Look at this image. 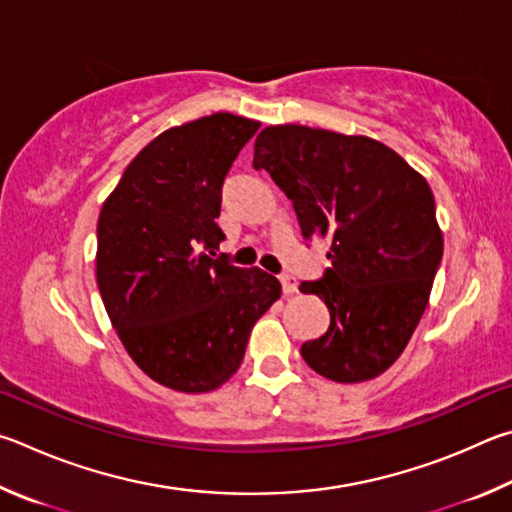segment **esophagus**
I'll use <instances>...</instances> for the list:
<instances>
[{"mask_svg": "<svg viewBox=\"0 0 512 512\" xmlns=\"http://www.w3.org/2000/svg\"><path fill=\"white\" fill-rule=\"evenodd\" d=\"M279 281H281V288H283V292L285 294H294L299 290V283H297V279H294V276H290V274H283V276H279Z\"/></svg>", "mask_w": 512, "mask_h": 512, "instance_id": "obj_1", "label": "esophagus"}]
</instances>
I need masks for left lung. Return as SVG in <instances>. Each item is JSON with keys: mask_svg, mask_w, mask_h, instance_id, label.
<instances>
[{"mask_svg": "<svg viewBox=\"0 0 512 512\" xmlns=\"http://www.w3.org/2000/svg\"><path fill=\"white\" fill-rule=\"evenodd\" d=\"M254 168L290 197L303 240L330 245L324 279L299 288L330 312L303 360L339 384L378 378L407 348L443 258L427 179L371 137L299 123L261 130Z\"/></svg>", "mask_w": 512, "mask_h": 512, "instance_id": "1", "label": "left lung"}]
</instances>
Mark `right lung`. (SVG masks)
I'll list each match as a JSON object with an SVG mask.
<instances>
[{"label":"right lung","mask_w":512,"mask_h":512,"mask_svg":"<svg viewBox=\"0 0 512 512\" xmlns=\"http://www.w3.org/2000/svg\"><path fill=\"white\" fill-rule=\"evenodd\" d=\"M261 123L231 112L152 139L98 215L96 283L132 362L161 387L220 389L245 357L251 328L281 297L261 267L213 258L224 240L222 184Z\"/></svg>","instance_id":"obj_1"}]
</instances>
